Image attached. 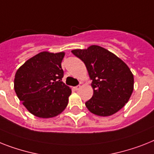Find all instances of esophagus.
Masks as SVG:
<instances>
[{
  "label": "esophagus",
  "instance_id": "1",
  "mask_svg": "<svg viewBox=\"0 0 154 154\" xmlns=\"http://www.w3.org/2000/svg\"><path fill=\"white\" fill-rule=\"evenodd\" d=\"M80 88H81V86H80V85H78V86H75L74 90H75V91H79Z\"/></svg>",
  "mask_w": 154,
  "mask_h": 154
}]
</instances>
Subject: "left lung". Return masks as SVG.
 <instances>
[{"mask_svg":"<svg viewBox=\"0 0 154 154\" xmlns=\"http://www.w3.org/2000/svg\"><path fill=\"white\" fill-rule=\"evenodd\" d=\"M72 53L86 67L94 94L85 103L95 115L108 116L116 113L128 101L134 88V76L128 65L113 53L98 45Z\"/></svg>","mask_w":154,"mask_h":154,"instance_id":"8db88e82","label":"left lung"}]
</instances>
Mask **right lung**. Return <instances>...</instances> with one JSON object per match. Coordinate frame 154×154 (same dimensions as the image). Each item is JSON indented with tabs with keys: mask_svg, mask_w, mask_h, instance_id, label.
<instances>
[{
	"mask_svg": "<svg viewBox=\"0 0 154 154\" xmlns=\"http://www.w3.org/2000/svg\"><path fill=\"white\" fill-rule=\"evenodd\" d=\"M64 53L42 52L17 70L14 89L17 97L33 115L50 118L68 105L71 89L62 82Z\"/></svg>",
	"mask_w": 154,
	"mask_h": 154,
	"instance_id": "right-lung-1",
	"label": "right lung"
}]
</instances>
